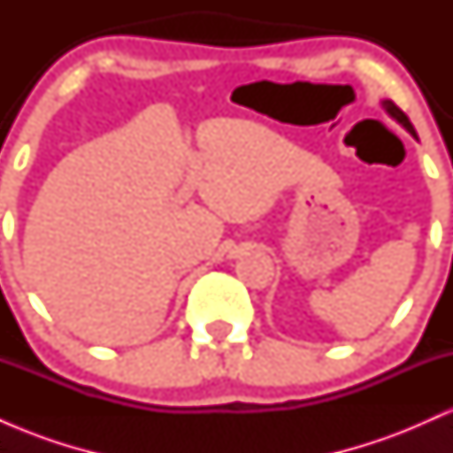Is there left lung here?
<instances>
[{
	"label": "left lung",
	"mask_w": 453,
	"mask_h": 453,
	"mask_svg": "<svg viewBox=\"0 0 453 453\" xmlns=\"http://www.w3.org/2000/svg\"><path fill=\"white\" fill-rule=\"evenodd\" d=\"M381 106H383V111H386V112L389 114V117H392V119H396V121L400 123V126H403L404 129H407V132L411 134V136H413V138H418V134H415L413 126H411L409 117H407V114H404L403 111H400V108L396 106V104H394L392 100H381Z\"/></svg>",
	"instance_id": "8db88e82"
}]
</instances>
